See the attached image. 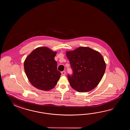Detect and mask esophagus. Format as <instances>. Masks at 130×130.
<instances>
[{"label": "esophagus", "instance_id": "1", "mask_svg": "<svg viewBox=\"0 0 130 130\" xmlns=\"http://www.w3.org/2000/svg\"><path fill=\"white\" fill-rule=\"evenodd\" d=\"M61 74L62 75H66V72L65 71H63L61 72Z\"/></svg>", "mask_w": 130, "mask_h": 130}]
</instances>
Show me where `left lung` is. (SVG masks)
<instances>
[{"mask_svg": "<svg viewBox=\"0 0 130 130\" xmlns=\"http://www.w3.org/2000/svg\"><path fill=\"white\" fill-rule=\"evenodd\" d=\"M66 55L73 70L72 75H68L72 88L80 92L95 88L102 79L106 69L102 55L88 47L66 51Z\"/></svg>", "mask_w": 130, "mask_h": 130, "instance_id": "obj_1", "label": "left lung"}]
</instances>
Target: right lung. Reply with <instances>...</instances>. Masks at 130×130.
Listing matches in <instances>:
<instances>
[{
	"instance_id": "add662e5",
	"label": "right lung",
	"mask_w": 130,
	"mask_h": 130,
	"mask_svg": "<svg viewBox=\"0 0 130 130\" xmlns=\"http://www.w3.org/2000/svg\"><path fill=\"white\" fill-rule=\"evenodd\" d=\"M57 52L45 46L36 48L25 58L24 69L30 84L36 88L49 91L59 80L61 73L57 70L54 57Z\"/></svg>"
}]
</instances>
